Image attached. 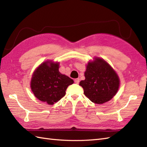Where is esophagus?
Listing matches in <instances>:
<instances>
[{
    "mask_svg": "<svg viewBox=\"0 0 147 147\" xmlns=\"http://www.w3.org/2000/svg\"><path fill=\"white\" fill-rule=\"evenodd\" d=\"M74 83L76 84H79V83H80L79 78H76V79H75L74 80Z\"/></svg>",
    "mask_w": 147,
    "mask_h": 147,
    "instance_id": "34e87169",
    "label": "esophagus"
}]
</instances>
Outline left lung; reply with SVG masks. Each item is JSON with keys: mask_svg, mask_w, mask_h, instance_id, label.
Segmentation results:
<instances>
[{"mask_svg": "<svg viewBox=\"0 0 147 147\" xmlns=\"http://www.w3.org/2000/svg\"><path fill=\"white\" fill-rule=\"evenodd\" d=\"M85 80L81 81L84 94L90 101L103 104L110 101L118 91L120 80L117 73L105 61L95 58L88 64Z\"/></svg>", "mask_w": 147, "mask_h": 147, "instance_id": "1", "label": "left lung"}]
</instances>
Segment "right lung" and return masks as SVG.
I'll return each mask as SVG.
<instances>
[{
    "label": "right lung",
    "mask_w": 147,
    "mask_h": 147,
    "mask_svg": "<svg viewBox=\"0 0 147 147\" xmlns=\"http://www.w3.org/2000/svg\"><path fill=\"white\" fill-rule=\"evenodd\" d=\"M59 63L47 61L37 68L30 87L35 96L41 101L53 105L66 94V90L74 81L59 71Z\"/></svg>",
    "instance_id": "1"
}]
</instances>
